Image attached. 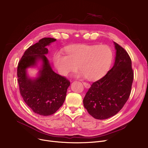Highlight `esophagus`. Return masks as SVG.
I'll use <instances>...</instances> for the list:
<instances>
[{"label": "esophagus", "instance_id": "esophagus-1", "mask_svg": "<svg viewBox=\"0 0 148 148\" xmlns=\"http://www.w3.org/2000/svg\"><path fill=\"white\" fill-rule=\"evenodd\" d=\"M83 85H84V86L85 88H89L90 86V84H89V83H88L83 82Z\"/></svg>", "mask_w": 148, "mask_h": 148}]
</instances>
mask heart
Here are the masks:
<instances>
[{"label":"heart","instance_id":"1","mask_svg":"<svg viewBox=\"0 0 148 148\" xmlns=\"http://www.w3.org/2000/svg\"><path fill=\"white\" fill-rule=\"evenodd\" d=\"M65 51L66 56L59 52L53 56L54 66L62 76L75 71L78 65L81 71L77 75L96 80L107 73L113 60L112 51L104 45H72L66 47Z\"/></svg>","mask_w":148,"mask_h":148}]
</instances>
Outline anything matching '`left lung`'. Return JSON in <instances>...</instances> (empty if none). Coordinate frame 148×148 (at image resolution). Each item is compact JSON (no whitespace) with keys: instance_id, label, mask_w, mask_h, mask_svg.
<instances>
[{"instance_id":"8db88e82","label":"left lung","mask_w":148,"mask_h":148,"mask_svg":"<svg viewBox=\"0 0 148 148\" xmlns=\"http://www.w3.org/2000/svg\"><path fill=\"white\" fill-rule=\"evenodd\" d=\"M114 63L103 78L93 83L83 99V105L95 119H106L117 114L130 97L134 73L128 53L113 42Z\"/></svg>"}]
</instances>
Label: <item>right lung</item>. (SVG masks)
I'll return each mask as SVG.
<instances>
[{
	"label": "right lung",
	"mask_w": 148,
	"mask_h": 148,
	"mask_svg": "<svg viewBox=\"0 0 148 148\" xmlns=\"http://www.w3.org/2000/svg\"><path fill=\"white\" fill-rule=\"evenodd\" d=\"M56 39L44 38L26 50L17 67L18 83L20 94L32 111L40 115L49 116L55 113L63 105L70 82L53 71L45 56L46 48ZM39 62L41 65L38 67ZM38 67L35 77H30L27 69Z\"/></svg>",
	"instance_id": "add662e5"
}]
</instances>
